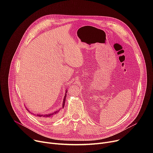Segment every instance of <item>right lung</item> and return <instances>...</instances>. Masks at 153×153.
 <instances>
[{
  "label": "right lung",
  "mask_w": 153,
  "mask_h": 153,
  "mask_svg": "<svg viewBox=\"0 0 153 153\" xmlns=\"http://www.w3.org/2000/svg\"><path fill=\"white\" fill-rule=\"evenodd\" d=\"M66 93H67V91L66 92L65 95H64V100H63V102H62V108H63V107H64V105H65L66 98ZM61 109L59 108V110H56V111H55L53 112V113H51V114H45V115H39V114H38V115H37L38 117H46V118H51L54 117L55 116L57 115L58 114L59 111H60V110H61Z\"/></svg>",
  "instance_id": "obj_1"
}]
</instances>
